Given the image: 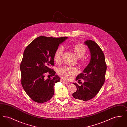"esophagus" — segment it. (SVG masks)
Segmentation results:
<instances>
[{"label": "esophagus", "mask_w": 127, "mask_h": 127, "mask_svg": "<svg viewBox=\"0 0 127 127\" xmlns=\"http://www.w3.org/2000/svg\"><path fill=\"white\" fill-rule=\"evenodd\" d=\"M61 82L62 83L65 84L67 85L69 84V82H67V81H66L63 80V79H61Z\"/></svg>", "instance_id": "1"}]
</instances>
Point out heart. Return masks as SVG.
<instances>
[{"mask_svg": "<svg viewBox=\"0 0 127 127\" xmlns=\"http://www.w3.org/2000/svg\"><path fill=\"white\" fill-rule=\"evenodd\" d=\"M73 50L76 55L79 58L82 57L86 52V48L84 45L81 44H77L73 47ZM64 53V48L62 47H59L57 48L54 55L55 61L59 63L61 61L63 54ZM79 70L78 68L75 67L64 66L58 70L59 75L63 79L66 80H70L76 75Z\"/></svg>", "mask_w": 127, "mask_h": 127, "instance_id": "b5f03b06", "label": "heart"}]
</instances>
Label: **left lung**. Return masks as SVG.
<instances>
[{
  "label": "left lung",
  "mask_w": 127,
  "mask_h": 127,
  "mask_svg": "<svg viewBox=\"0 0 127 127\" xmlns=\"http://www.w3.org/2000/svg\"><path fill=\"white\" fill-rule=\"evenodd\" d=\"M84 44L90 50L91 60L83 72L76 78L79 81L83 79L84 83L81 86L73 83L77 90L72 96L77 100L85 101L95 97L102 87L105 81L107 65L102 50L96 43L88 40Z\"/></svg>",
  "instance_id": "1"
}]
</instances>
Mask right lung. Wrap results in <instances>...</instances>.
<instances>
[{
  "label": "right lung",
  "instance_id": "1",
  "mask_svg": "<svg viewBox=\"0 0 127 127\" xmlns=\"http://www.w3.org/2000/svg\"><path fill=\"white\" fill-rule=\"evenodd\" d=\"M67 38L40 36L25 48L20 66L21 82L25 91L33 101L46 102L53 97L55 84L60 78L50 66L54 65L56 49ZM48 72L54 76L52 79L44 78Z\"/></svg>",
  "mask_w": 127,
  "mask_h": 127
}]
</instances>
